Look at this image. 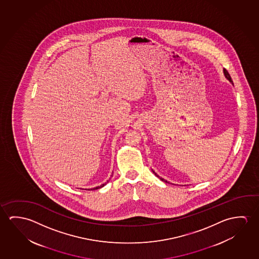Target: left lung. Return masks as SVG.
<instances>
[{"label":"left lung","mask_w":259,"mask_h":259,"mask_svg":"<svg viewBox=\"0 0 259 259\" xmlns=\"http://www.w3.org/2000/svg\"><path fill=\"white\" fill-rule=\"evenodd\" d=\"M223 73H224V75H225V77H226V78L228 79V80H229V81H230V82H232V80H231V77H230V74H229V73H228V71H227L226 69L223 70ZM152 171H153V170H152ZM153 172H154V174H155V175H156V177H158V178H160V180L164 181V182H165V183H168V182H167V181L164 180V179H163V178H162V177H159V176H157V175H156V172H155V171H153Z\"/></svg>","instance_id":"obj_1"}]
</instances>
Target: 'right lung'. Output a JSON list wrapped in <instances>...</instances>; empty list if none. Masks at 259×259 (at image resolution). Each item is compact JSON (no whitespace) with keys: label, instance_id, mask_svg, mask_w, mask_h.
Wrapping results in <instances>:
<instances>
[{"label":"right lung","instance_id":"1","mask_svg":"<svg viewBox=\"0 0 259 259\" xmlns=\"http://www.w3.org/2000/svg\"><path fill=\"white\" fill-rule=\"evenodd\" d=\"M109 181H107V183H108ZM106 185V183L105 184H103L102 185H100V186H97V187H95V188H94V190L99 189V188H102V187H103L104 185Z\"/></svg>","mask_w":259,"mask_h":259}]
</instances>
